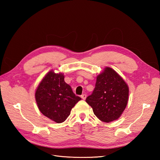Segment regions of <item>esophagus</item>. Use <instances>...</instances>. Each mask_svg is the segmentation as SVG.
<instances>
[{"mask_svg":"<svg viewBox=\"0 0 160 160\" xmlns=\"http://www.w3.org/2000/svg\"><path fill=\"white\" fill-rule=\"evenodd\" d=\"M81 98H82V99H83V100H85V99H86V98H87V95H85V94H83L81 95Z\"/></svg>","mask_w":160,"mask_h":160,"instance_id":"1","label":"esophagus"}]
</instances>
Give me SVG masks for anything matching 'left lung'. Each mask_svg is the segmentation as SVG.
Wrapping results in <instances>:
<instances>
[{"instance_id": "1", "label": "left lung", "mask_w": 160, "mask_h": 160, "mask_svg": "<svg viewBox=\"0 0 160 160\" xmlns=\"http://www.w3.org/2000/svg\"><path fill=\"white\" fill-rule=\"evenodd\" d=\"M128 97L127 83L117 72L107 67L97 77L95 88L85 101L97 118L108 123L122 115L128 104Z\"/></svg>"}]
</instances>
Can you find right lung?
I'll use <instances>...</instances> for the list:
<instances>
[{"label":"right lung","instance_id":"right-lung-1","mask_svg":"<svg viewBox=\"0 0 160 160\" xmlns=\"http://www.w3.org/2000/svg\"><path fill=\"white\" fill-rule=\"evenodd\" d=\"M35 99L41 112L58 123L65 122L72 108L81 99L65 83L63 74L53 71L47 72L37 87Z\"/></svg>","mask_w":160,"mask_h":160}]
</instances>
